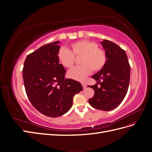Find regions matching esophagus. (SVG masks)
Returning <instances> with one entry per match:
<instances>
[{
  "label": "esophagus",
  "instance_id": "1",
  "mask_svg": "<svg viewBox=\"0 0 152 152\" xmlns=\"http://www.w3.org/2000/svg\"><path fill=\"white\" fill-rule=\"evenodd\" d=\"M82 87H83L84 89H85V88H86V87H87V86H86V84L84 83V82H82Z\"/></svg>",
  "mask_w": 152,
  "mask_h": 152
}]
</instances>
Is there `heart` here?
<instances>
[{"mask_svg": "<svg viewBox=\"0 0 152 152\" xmlns=\"http://www.w3.org/2000/svg\"><path fill=\"white\" fill-rule=\"evenodd\" d=\"M71 50L62 48L58 53V60L63 66L71 68L75 63V56H82V65L68 72V77L77 80H83L93 71L98 72L105 65L107 56L104 50L96 43L89 40H81L70 45Z\"/></svg>", "mask_w": 152, "mask_h": 152, "instance_id": "obj_1", "label": "heart"}]
</instances>
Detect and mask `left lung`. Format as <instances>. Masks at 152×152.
Here are the masks:
<instances>
[{"label": "left lung", "instance_id": "1", "mask_svg": "<svg viewBox=\"0 0 152 152\" xmlns=\"http://www.w3.org/2000/svg\"><path fill=\"white\" fill-rule=\"evenodd\" d=\"M101 44L107 60L102 70L92 76L100 87L97 84L89 86L94 90L89 103L94 108L110 111L122 103L127 93L131 67L125 50L118 45L106 39Z\"/></svg>", "mask_w": 152, "mask_h": 152}]
</instances>
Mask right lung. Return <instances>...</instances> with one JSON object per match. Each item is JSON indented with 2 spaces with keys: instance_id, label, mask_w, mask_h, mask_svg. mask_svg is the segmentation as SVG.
Segmentation results:
<instances>
[{
  "instance_id": "obj_1",
  "label": "right lung",
  "mask_w": 152,
  "mask_h": 152,
  "mask_svg": "<svg viewBox=\"0 0 152 152\" xmlns=\"http://www.w3.org/2000/svg\"><path fill=\"white\" fill-rule=\"evenodd\" d=\"M59 43L45 44L28 54L23 69L29 101L40 113L50 117L66 113L73 96L83 89L80 82L65 79L66 70L58 58Z\"/></svg>"
}]
</instances>
